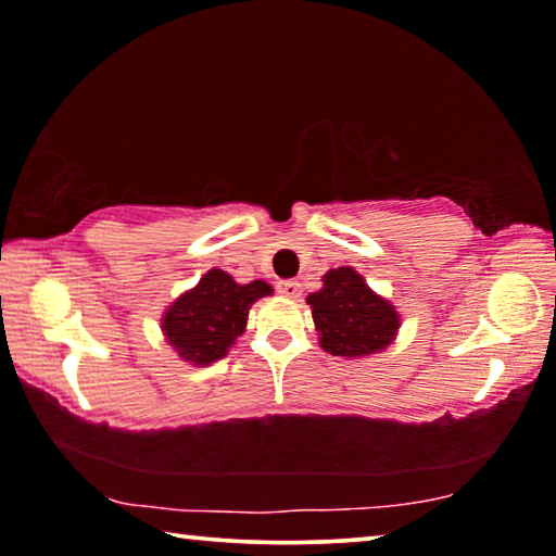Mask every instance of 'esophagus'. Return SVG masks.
Returning <instances> with one entry per match:
<instances>
[{
    "label": "esophagus",
    "instance_id": "esophagus-1",
    "mask_svg": "<svg viewBox=\"0 0 556 556\" xmlns=\"http://www.w3.org/2000/svg\"><path fill=\"white\" fill-rule=\"evenodd\" d=\"M277 289H279V294H281V296H287V299H299V296H301V285H299L296 279H285V281H279Z\"/></svg>",
    "mask_w": 556,
    "mask_h": 556
}]
</instances>
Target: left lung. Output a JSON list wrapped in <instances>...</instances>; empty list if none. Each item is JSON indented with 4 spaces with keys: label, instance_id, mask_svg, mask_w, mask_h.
<instances>
[{
    "label": "left lung",
    "instance_id": "obj_1",
    "mask_svg": "<svg viewBox=\"0 0 556 556\" xmlns=\"http://www.w3.org/2000/svg\"><path fill=\"white\" fill-rule=\"evenodd\" d=\"M326 353L363 357L388 348L400 328V314L388 299L375 294L353 267L324 275V287L306 296Z\"/></svg>",
    "mask_w": 556,
    "mask_h": 556
}]
</instances>
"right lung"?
<instances>
[{
	"instance_id": "right-lung-1",
	"label": "right lung",
	"mask_w": 556,
	"mask_h": 556,
	"mask_svg": "<svg viewBox=\"0 0 556 556\" xmlns=\"http://www.w3.org/2000/svg\"><path fill=\"white\" fill-rule=\"evenodd\" d=\"M267 294V281L238 285L228 271L211 269L166 308L162 331L181 361L211 365L228 355L235 338L244 333L250 306Z\"/></svg>"
}]
</instances>
